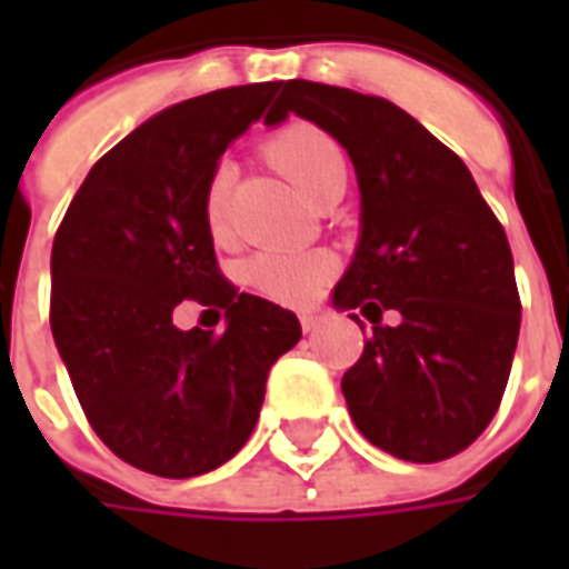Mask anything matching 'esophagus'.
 Wrapping results in <instances>:
<instances>
[{"instance_id": "34e87169", "label": "esophagus", "mask_w": 569, "mask_h": 569, "mask_svg": "<svg viewBox=\"0 0 569 569\" xmlns=\"http://www.w3.org/2000/svg\"><path fill=\"white\" fill-rule=\"evenodd\" d=\"M298 320H301V329H305V332H317V329H320L322 317L317 313V310H305V313H301Z\"/></svg>"}]
</instances>
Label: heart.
Segmentation results:
<instances>
[{
  "instance_id": "heart-1",
  "label": "heart",
  "mask_w": 569,
  "mask_h": 569,
  "mask_svg": "<svg viewBox=\"0 0 569 569\" xmlns=\"http://www.w3.org/2000/svg\"><path fill=\"white\" fill-rule=\"evenodd\" d=\"M273 163L296 182L310 200L320 194L332 179L345 176V151L320 128L298 124L277 133L268 146ZM231 186L234 163L222 158L207 176L200 212L212 237H224L231 228ZM332 271V259L326 252H277L261 249L243 264V280L259 296H268L283 305H305L317 296L322 280Z\"/></svg>"
}]
</instances>
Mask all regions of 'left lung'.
<instances>
[{"label": "left lung", "instance_id": "1", "mask_svg": "<svg viewBox=\"0 0 569 569\" xmlns=\"http://www.w3.org/2000/svg\"><path fill=\"white\" fill-rule=\"evenodd\" d=\"M289 112L345 146L362 194L357 256L332 292L371 322L341 378L347 411L399 460H448L488 429L512 371L521 298L500 219L466 163L390 100L296 79L264 121Z\"/></svg>", "mask_w": 569, "mask_h": 569}]
</instances>
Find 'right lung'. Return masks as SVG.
<instances>
[{
    "label": "right lung",
    "instance_id": "add662e5",
    "mask_svg": "<svg viewBox=\"0 0 569 569\" xmlns=\"http://www.w3.org/2000/svg\"><path fill=\"white\" fill-rule=\"evenodd\" d=\"M280 88H222L149 118L93 163L54 234L51 332L72 390L106 448L151 476L231 460L301 338L292 310L224 280L200 212L228 142ZM186 297L224 309L226 332L176 330Z\"/></svg>",
    "mask_w": 569,
    "mask_h": 569
}]
</instances>
